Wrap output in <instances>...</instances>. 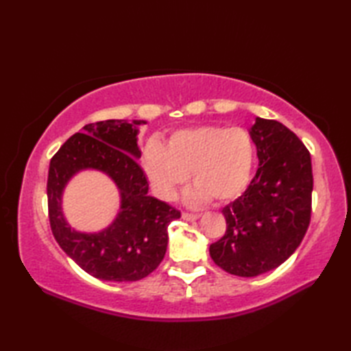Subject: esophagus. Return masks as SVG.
Masks as SVG:
<instances>
[{
  "label": "esophagus",
  "mask_w": 351,
  "mask_h": 351,
  "mask_svg": "<svg viewBox=\"0 0 351 351\" xmlns=\"http://www.w3.org/2000/svg\"><path fill=\"white\" fill-rule=\"evenodd\" d=\"M200 217V214H190V213H182V219L185 221H195Z\"/></svg>",
  "instance_id": "1"
}]
</instances>
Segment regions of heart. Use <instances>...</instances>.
Listing matches in <instances>:
<instances>
[{
    "mask_svg": "<svg viewBox=\"0 0 351 351\" xmlns=\"http://www.w3.org/2000/svg\"><path fill=\"white\" fill-rule=\"evenodd\" d=\"M146 175L156 195L173 200L187 182V202L200 205L206 200L230 202L249 187L256 162V146L244 128L197 126L181 130L169 138L167 147L152 140L143 155Z\"/></svg>",
    "mask_w": 351,
    "mask_h": 351,
    "instance_id": "b5f03b06",
    "label": "heart"
}]
</instances>
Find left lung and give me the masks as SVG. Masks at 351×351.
I'll return each mask as SVG.
<instances>
[{"label": "left lung", "mask_w": 351, "mask_h": 351, "mask_svg": "<svg viewBox=\"0 0 351 351\" xmlns=\"http://www.w3.org/2000/svg\"><path fill=\"white\" fill-rule=\"evenodd\" d=\"M258 155L247 190L223 208L226 232L210 245L223 270L255 278L273 270L299 247L311 221V154L285 125L256 117L250 128Z\"/></svg>", "instance_id": "left-lung-1"}]
</instances>
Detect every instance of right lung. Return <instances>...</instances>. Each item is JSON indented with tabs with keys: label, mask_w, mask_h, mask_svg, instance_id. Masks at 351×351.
I'll return each instance as SVG.
<instances>
[{
	"label": "right lung",
	"mask_w": 351,
	"mask_h": 351,
	"mask_svg": "<svg viewBox=\"0 0 351 351\" xmlns=\"http://www.w3.org/2000/svg\"><path fill=\"white\" fill-rule=\"evenodd\" d=\"M145 121H102L86 125L52 156L48 171V211L58 245L101 280L134 282L160 265L167 250V226L181 217L173 206L147 195L149 184L137 160L138 125ZM99 169L115 181L121 208L110 227L95 234L72 230L62 215L65 184L78 171Z\"/></svg>",
	"instance_id": "obj_1"
}]
</instances>
